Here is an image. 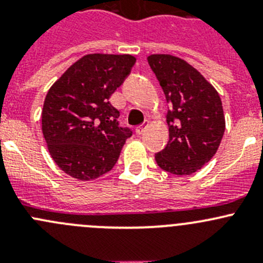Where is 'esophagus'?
Here are the masks:
<instances>
[{"mask_svg":"<svg viewBox=\"0 0 263 263\" xmlns=\"http://www.w3.org/2000/svg\"><path fill=\"white\" fill-rule=\"evenodd\" d=\"M146 127H147V122H144V123H142V124L137 126L135 131H136L137 135H142V134H144L145 129H146Z\"/></svg>","mask_w":263,"mask_h":263,"instance_id":"esophagus-1","label":"esophagus"}]
</instances>
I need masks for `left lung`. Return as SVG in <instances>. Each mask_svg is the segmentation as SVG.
<instances>
[{
    "mask_svg": "<svg viewBox=\"0 0 263 263\" xmlns=\"http://www.w3.org/2000/svg\"><path fill=\"white\" fill-rule=\"evenodd\" d=\"M147 62L169 103V141L155 154L156 163L176 176L195 173L210 161L221 142V99L213 85L181 58L151 54Z\"/></svg>",
    "mask_w": 263,
    "mask_h": 263,
    "instance_id": "obj_1",
    "label": "left lung"
}]
</instances>
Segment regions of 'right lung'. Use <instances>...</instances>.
Returning a JSON list of instances; mask_svg holds the SVG:
<instances>
[{
  "label": "right lung",
  "mask_w": 263,
  "mask_h": 263,
  "mask_svg": "<svg viewBox=\"0 0 263 263\" xmlns=\"http://www.w3.org/2000/svg\"><path fill=\"white\" fill-rule=\"evenodd\" d=\"M129 54H87L50 87L42 129L53 160L68 176L90 181L115 166L132 129L119 123L109 98L131 73Z\"/></svg>",
  "instance_id": "1"
}]
</instances>
